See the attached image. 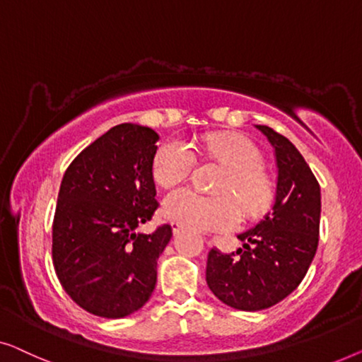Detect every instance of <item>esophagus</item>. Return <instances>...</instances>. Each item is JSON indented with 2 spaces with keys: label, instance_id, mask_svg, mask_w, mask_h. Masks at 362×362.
<instances>
[{
  "label": "esophagus",
  "instance_id": "34e87169",
  "mask_svg": "<svg viewBox=\"0 0 362 362\" xmlns=\"http://www.w3.org/2000/svg\"><path fill=\"white\" fill-rule=\"evenodd\" d=\"M172 231H174V234L177 236V234H179V233L182 231V225H180V223H177V221L172 223Z\"/></svg>",
  "mask_w": 362,
  "mask_h": 362
}]
</instances>
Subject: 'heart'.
Wrapping results in <instances>:
<instances>
[{"label": "heart", "instance_id": "1", "mask_svg": "<svg viewBox=\"0 0 362 362\" xmlns=\"http://www.w3.org/2000/svg\"><path fill=\"white\" fill-rule=\"evenodd\" d=\"M203 152L221 162L230 172L218 193L206 197L190 188H180L165 197L162 211L172 221L193 231H230L246 216L267 210L274 187L262 172V154L251 141L241 136H213L203 144ZM197 167L193 147L180 137L165 141L154 156L152 174L160 187H174L187 180Z\"/></svg>", "mask_w": 362, "mask_h": 362}]
</instances>
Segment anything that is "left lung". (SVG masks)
<instances>
[{
	"mask_svg": "<svg viewBox=\"0 0 362 362\" xmlns=\"http://www.w3.org/2000/svg\"><path fill=\"white\" fill-rule=\"evenodd\" d=\"M274 147L277 187L272 210L239 234L243 247L208 252L206 284L228 307L257 312L284 300L303 281L318 247L322 195L313 172L287 137L256 126Z\"/></svg>",
	"mask_w": 362,
	"mask_h": 362,
	"instance_id": "8db88e82",
	"label": "left lung"
}]
</instances>
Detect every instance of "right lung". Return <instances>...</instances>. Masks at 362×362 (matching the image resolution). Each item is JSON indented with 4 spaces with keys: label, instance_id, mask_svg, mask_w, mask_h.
Masks as SVG:
<instances>
[{
    "label": "right lung",
    "instance_id": "add662e5",
    "mask_svg": "<svg viewBox=\"0 0 362 362\" xmlns=\"http://www.w3.org/2000/svg\"><path fill=\"white\" fill-rule=\"evenodd\" d=\"M159 134L123 123L85 147L65 170L52 225V261L75 303L103 318L144 307L157 282L169 225L144 234L159 206L152 162Z\"/></svg>",
    "mask_w": 362,
    "mask_h": 362
}]
</instances>
